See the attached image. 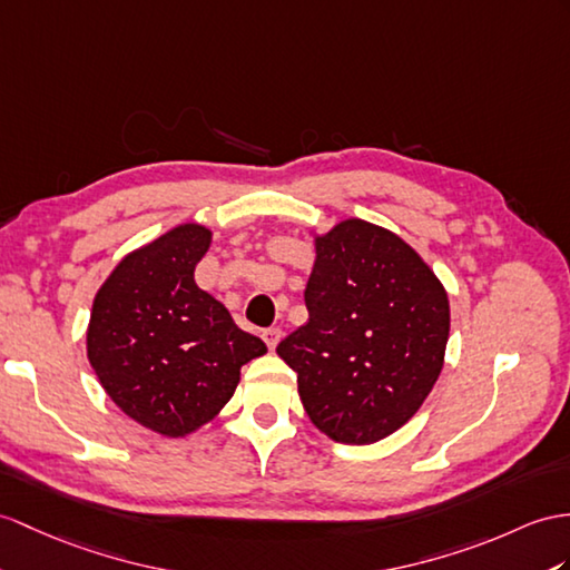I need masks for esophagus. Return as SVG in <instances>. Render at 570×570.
<instances>
[{
	"instance_id": "esophagus-1",
	"label": "esophagus",
	"mask_w": 570,
	"mask_h": 570,
	"mask_svg": "<svg viewBox=\"0 0 570 570\" xmlns=\"http://www.w3.org/2000/svg\"><path fill=\"white\" fill-rule=\"evenodd\" d=\"M261 338H263V341H266V345H268V348H271V351H275V345H277V343H281V338H283V331H281V328H277V326H271V328H266V331H263V333H261Z\"/></svg>"
}]
</instances>
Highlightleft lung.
<instances>
[{
  "label": "left lung",
  "mask_w": 570,
  "mask_h": 570,
  "mask_svg": "<svg viewBox=\"0 0 570 570\" xmlns=\"http://www.w3.org/2000/svg\"><path fill=\"white\" fill-rule=\"evenodd\" d=\"M309 322L277 343L312 423L345 445L404 425L438 382L450 336L445 287L396 234L345 219L316 237Z\"/></svg>",
  "instance_id": "1"
}]
</instances>
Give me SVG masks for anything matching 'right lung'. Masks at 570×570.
<instances>
[{"label":"right lung","instance_id":"add662e5","mask_svg":"<svg viewBox=\"0 0 570 570\" xmlns=\"http://www.w3.org/2000/svg\"><path fill=\"white\" fill-rule=\"evenodd\" d=\"M210 229L180 225L125 256L94 299L87 353L116 406L161 435L213 421L266 343L193 281Z\"/></svg>","mask_w":570,"mask_h":570}]
</instances>
